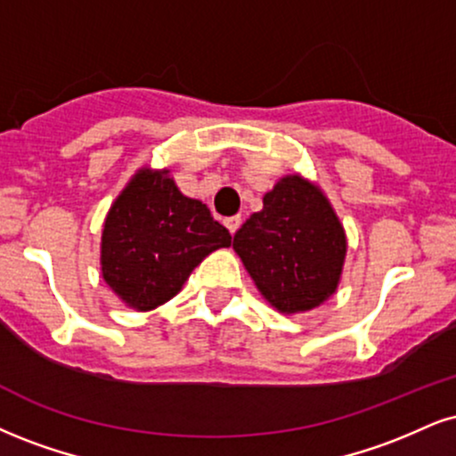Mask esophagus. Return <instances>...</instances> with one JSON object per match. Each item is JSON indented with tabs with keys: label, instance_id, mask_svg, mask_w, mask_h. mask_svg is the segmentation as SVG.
Wrapping results in <instances>:
<instances>
[{
	"label": "esophagus",
	"instance_id": "esophagus-1",
	"mask_svg": "<svg viewBox=\"0 0 456 456\" xmlns=\"http://www.w3.org/2000/svg\"><path fill=\"white\" fill-rule=\"evenodd\" d=\"M240 224H242V216H229V218H224V227H227L229 232H232V235H233L235 232H238Z\"/></svg>",
	"mask_w": 456,
	"mask_h": 456
}]
</instances>
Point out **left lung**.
Returning a JSON list of instances; mask_svg holds the SVG:
<instances>
[{
	"label": "left lung",
	"instance_id": "obj_1",
	"mask_svg": "<svg viewBox=\"0 0 456 456\" xmlns=\"http://www.w3.org/2000/svg\"><path fill=\"white\" fill-rule=\"evenodd\" d=\"M233 250L272 308L299 314L336 293L348 242L321 186L287 174L233 235Z\"/></svg>",
	"mask_w": 456,
	"mask_h": 456
}]
</instances>
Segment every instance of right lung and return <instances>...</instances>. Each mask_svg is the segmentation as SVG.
I'll list each match as a JSON object with an SVG mask.
<instances>
[{
  "instance_id": "obj_1",
  "label": "right lung",
  "mask_w": 456,
  "mask_h": 456,
  "mask_svg": "<svg viewBox=\"0 0 456 456\" xmlns=\"http://www.w3.org/2000/svg\"><path fill=\"white\" fill-rule=\"evenodd\" d=\"M229 246L232 233L204 201L180 193L167 167H140L103 221L102 276L125 305L148 312L178 295L210 252Z\"/></svg>"
}]
</instances>
